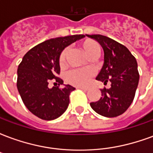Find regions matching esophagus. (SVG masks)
<instances>
[{
    "label": "esophagus",
    "instance_id": "1",
    "mask_svg": "<svg viewBox=\"0 0 153 153\" xmlns=\"http://www.w3.org/2000/svg\"><path fill=\"white\" fill-rule=\"evenodd\" d=\"M78 88H80V89L83 90V91H88V90L89 89V88H87V87H78Z\"/></svg>",
    "mask_w": 153,
    "mask_h": 153
}]
</instances>
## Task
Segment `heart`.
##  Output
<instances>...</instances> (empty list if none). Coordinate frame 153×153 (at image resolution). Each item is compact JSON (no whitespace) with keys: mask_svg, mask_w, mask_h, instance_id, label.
<instances>
[{"mask_svg":"<svg viewBox=\"0 0 153 153\" xmlns=\"http://www.w3.org/2000/svg\"><path fill=\"white\" fill-rule=\"evenodd\" d=\"M81 47L83 48L84 53L88 58L92 57H98L101 52V49L98 44L95 41L91 39H87L82 42ZM67 54H68V48L64 49L59 56V64L60 66H63L65 63ZM93 76V71L91 70H82V69H76L69 71L66 74V81L70 84L75 86H86L89 82L90 79Z\"/></svg>","mask_w":153,"mask_h":153,"instance_id":"obj_1","label":"heart"}]
</instances>
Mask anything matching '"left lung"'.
Instances as JSON below:
<instances>
[{"instance_id":"left-lung-1","label":"left lung","mask_w":153,"mask_h":153,"mask_svg":"<svg viewBox=\"0 0 153 153\" xmlns=\"http://www.w3.org/2000/svg\"><path fill=\"white\" fill-rule=\"evenodd\" d=\"M97 41L104 51V64L97 79L111 88L101 89L102 97L90 106L97 114L106 117L122 115L134 98L139 80L138 64L135 57L124 45L100 34L88 35Z\"/></svg>"}]
</instances>
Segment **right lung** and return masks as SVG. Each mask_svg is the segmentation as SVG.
<instances>
[{"label": "right lung", "instance_id": "add662e5", "mask_svg": "<svg viewBox=\"0 0 153 153\" xmlns=\"http://www.w3.org/2000/svg\"><path fill=\"white\" fill-rule=\"evenodd\" d=\"M84 35H71L51 38L41 42L23 57L17 70V88L25 106L33 115L45 120L60 117L70 103V93L75 89L67 84L63 88L60 74L59 56L65 47ZM55 80L58 86L49 88Z\"/></svg>", "mask_w": 153, "mask_h": 153}]
</instances>
